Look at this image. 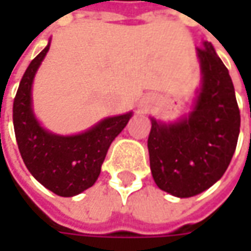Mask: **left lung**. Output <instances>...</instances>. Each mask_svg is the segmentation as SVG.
Returning <instances> with one entry per match:
<instances>
[{
  "label": "left lung",
  "instance_id": "8db88e82",
  "mask_svg": "<svg viewBox=\"0 0 251 251\" xmlns=\"http://www.w3.org/2000/svg\"><path fill=\"white\" fill-rule=\"evenodd\" d=\"M202 85L188 117L151 119L148 151L156 186L175 197L205 191L224 176L235 153L240 111L229 71L209 42L197 49Z\"/></svg>",
  "mask_w": 251,
  "mask_h": 251
}]
</instances>
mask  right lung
<instances>
[{
    "label": "right lung",
    "instance_id": "add662e5",
    "mask_svg": "<svg viewBox=\"0 0 251 251\" xmlns=\"http://www.w3.org/2000/svg\"><path fill=\"white\" fill-rule=\"evenodd\" d=\"M50 43L29 64L14 99V128L18 148L27 170L39 183L61 197H73L92 187L113 140L132 113L107 117L78 135H55L37 123L32 110L34 74Z\"/></svg>",
    "mask_w": 251,
    "mask_h": 251
}]
</instances>
